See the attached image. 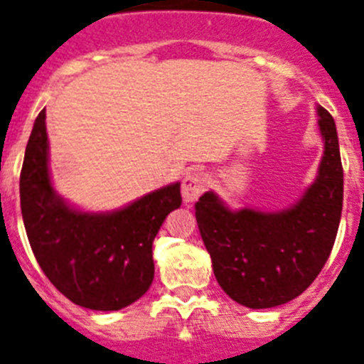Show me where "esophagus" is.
<instances>
[{
	"instance_id": "34e87169",
	"label": "esophagus",
	"mask_w": 364,
	"mask_h": 364,
	"mask_svg": "<svg viewBox=\"0 0 364 364\" xmlns=\"http://www.w3.org/2000/svg\"><path fill=\"white\" fill-rule=\"evenodd\" d=\"M208 188V175L203 171H189L188 175L182 180V197L184 203H195L200 195L204 193V189Z\"/></svg>"
}]
</instances>
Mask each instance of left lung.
Masks as SVG:
<instances>
[{
  "mask_svg": "<svg viewBox=\"0 0 364 364\" xmlns=\"http://www.w3.org/2000/svg\"><path fill=\"white\" fill-rule=\"evenodd\" d=\"M326 141L316 182L284 212H232L214 193L195 204L200 236L219 287L249 309L292 301L314 283L337 238L344 195L337 126L318 107Z\"/></svg>",
  "mask_w": 364,
  "mask_h": 364,
  "instance_id": "left-lung-1",
  "label": "left lung"
}]
</instances>
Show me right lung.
<instances>
[{
  "mask_svg": "<svg viewBox=\"0 0 364 364\" xmlns=\"http://www.w3.org/2000/svg\"><path fill=\"white\" fill-rule=\"evenodd\" d=\"M180 204L176 182L111 214L72 210L52 188L46 109L38 113L20 173V206L38 266L72 303L119 311L137 301L154 279L152 242Z\"/></svg>",
  "mask_w": 364,
  "mask_h": 364,
  "instance_id": "right-lung-1",
  "label": "right lung"
}]
</instances>
